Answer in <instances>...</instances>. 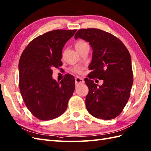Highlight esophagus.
<instances>
[{
  "mask_svg": "<svg viewBox=\"0 0 151 151\" xmlns=\"http://www.w3.org/2000/svg\"><path fill=\"white\" fill-rule=\"evenodd\" d=\"M75 82H76V84H83V83H84V81L82 78L78 77V76H77V77L75 78Z\"/></svg>",
  "mask_w": 151,
  "mask_h": 151,
  "instance_id": "34e87169",
  "label": "esophagus"
}]
</instances>
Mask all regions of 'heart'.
Instances as JSON below:
<instances>
[{
	"label": "heart",
	"instance_id": "obj_1",
	"mask_svg": "<svg viewBox=\"0 0 151 151\" xmlns=\"http://www.w3.org/2000/svg\"><path fill=\"white\" fill-rule=\"evenodd\" d=\"M86 47H89V45L87 43V42H86L85 41L78 40V41H76V43H75V49L78 52H81L82 49H84V48ZM71 70H72V72L76 73V74H81L82 72V69H81V67H74V68H73L71 69Z\"/></svg>",
	"mask_w": 151,
	"mask_h": 151
}]
</instances>
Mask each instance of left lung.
I'll return each mask as SVG.
<instances>
[{"mask_svg":"<svg viewBox=\"0 0 151 151\" xmlns=\"http://www.w3.org/2000/svg\"><path fill=\"white\" fill-rule=\"evenodd\" d=\"M88 41L93 49L89 79L85 80L89 88L86 97L88 112L104 120L117 117L129 101L133 84L130 54L122 41L113 34L97 28H82L75 34ZM103 79L97 86L92 79Z\"/></svg>","mask_w":151,"mask_h":151,"instance_id":"1","label":"left lung"}]
</instances>
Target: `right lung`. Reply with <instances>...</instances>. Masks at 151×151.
I'll return each instance as SVG.
<instances>
[{"label": "right lung", "instance_id": "1", "mask_svg": "<svg viewBox=\"0 0 151 151\" xmlns=\"http://www.w3.org/2000/svg\"><path fill=\"white\" fill-rule=\"evenodd\" d=\"M76 30H54L34 38L19 62V85L22 99L34 116L48 121L63 114L75 89V78L67 75L60 82L52 69L62 65L63 46Z\"/></svg>", "mask_w": 151, "mask_h": 151}]
</instances>
